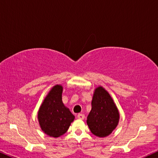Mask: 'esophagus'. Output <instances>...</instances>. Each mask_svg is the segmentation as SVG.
<instances>
[{"instance_id":"34e87169","label":"esophagus","mask_w":158,"mask_h":158,"mask_svg":"<svg viewBox=\"0 0 158 158\" xmlns=\"http://www.w3.org/2000/svg\"><path fill=\"white\" fill-rule=\"evenodd\" d=\"M77 117L79 119H85V115H84L83 114H79L77 115Z\"/></svg>"}]
</instances>
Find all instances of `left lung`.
Segmentation results:
<instances>
[{"instance_id": "8db88e82", "label": "left lung", "mask_w": 158, "mask_h": 158, "mask_svg": "<svg viewBox=\"0 0 158 158\" xmlns=\"http://www.w3.org/2000/svg\"><path fill=\"white\" fill-rule=\"evenodd\" d=\"M119 120V110L110 94L98 86L94 90L92 109L87 119L92 133L100 138L106 137L117 127Z\"/></svg>"}]
</instances>
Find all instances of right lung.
<instances>
[{"label": "right lung", "instance_id": "add662e5", "mask_svg": "<svg viewBox=\"0 0 158 158\" xmlns=\"http://www.w3.org/2000/svg\"><path fill=\"white\" fill-rule=\"evenodd\" d=\"M63 86L51 88L38 111V121L45 134L58 138L66 133L75 117L62 101Z\"/></svg>", "mask_w": 158, "mask_h": 158}]
</instances>
